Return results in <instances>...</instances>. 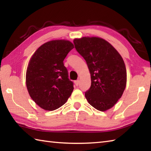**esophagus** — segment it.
I'll use <instances>...</instances> for the list:
<instances>
[{
  "mask_svg": "<svg viewBox=\"0 0 151 151\" xmlns=\"http://www.w3.org/2000/svg\"><path fill=\"white\" fill-rule=\"evenodd\" d=\"M75 85L77 86H78V84H79V81L78 80H77V81H75Z\"/></svg>",
  "mask_w": 151,
  "mask_h": 151,
  "instance_id": "1",
  "label": "esophagus"
}]
</instances>
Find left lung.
Returning <instances> with one entry per match:
<instances>
[{
    "mask_svg": "<svg viewBox=\"0 0 151 151\" xmlns=\"http://www.w3.org/2000/svg\"><path fill=\"white\" fill-rule=\"evenodd\" d=\"M73 43L91 74V87L85 93L89 104L101 111L113 107L127 84V70L121 56L100 37H84L75 39Z\"/></svg>",
    "mask_w": 151,
    "mask_h": 151,
    "instance_id": "left-lung-1",
    "label": "left lung"
}]
</instances>
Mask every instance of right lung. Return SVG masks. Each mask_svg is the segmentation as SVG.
Listing matches in <instances>:
<instances>
[{"label": "right lung", "mask_w": 151, "mask_h": 151, "mask_svg": "<svg viewBox=\"0 0 151 151\" xmlns=\"http://www.w3.org/2000/svg\"><path fill=\"white\" fill-rule=\"evenodd\" d=\"M74 48L67 40H53L42 45L32 56L26 74L30 97L41 108L53 111L62 106L73 91L63 60Z\"/></svg>", "instance_id": "1"}]
</instances>
